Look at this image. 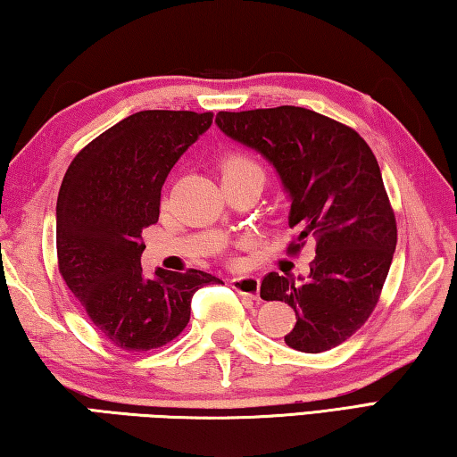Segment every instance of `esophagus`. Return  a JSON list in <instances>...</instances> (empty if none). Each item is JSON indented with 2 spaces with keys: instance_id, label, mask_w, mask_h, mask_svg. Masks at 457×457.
Returning a JSON list of instances; mask_svg holds the SVG:
<instances>
[{
  "instance_id": "esophagus-1",
  "label": "esophagus",
  "mask_w": 457,
  "mask_h": 457,
  "mask_svg": "<svg viewBox=\"0 0 457 457\" xmlns=\"http://www.w3.org/2000/svg\"><path fill=\"white\" fill-rule=\"evenodd\" d=\"M229 286L234 288L237 294H242V296H250V298H256L258 292H260V280L256 276H237V278H231Z\"/></svg>"
}]
</instances>
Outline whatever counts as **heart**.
<instances>
[{
    "label": "heart",
    "instance_id": "obj_1",
    "mask_svg": "<svg viewBox=\"0 0 457 457\" xmlns=\"http://www.w3.org/2000/svg\"><path fill=\"white\" fill-rule=\"evenodd\" d=\"M236 171H260L262 173V169L256 161H252L250 157H244V154H229V157L223 159V163H221V175L236 173Z\"/></svg>",
    "mask_w": 457,
    "mask_h": 457
}]
</instances>
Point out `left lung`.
I'll use <instances>...</instances> for the list:
<instances>
[{
	"mask_svg": "<svg viewBox=\"0 0 457 457\" xmlns=\"http://www.w3.org/2000/svg\"><path fill=\"white\" fill-rule=\"evenodd\" d=\"M215 122L276 167L292 199L296 237L288 252L298 253L306 237L316 242L306 280L270 272L260 296L296 312L284 337L290 349H335L373 314L397 245L395 212L373 151L354 129L300 106L221 111Z\"/></svg>",
	"mask_w": 457,
	"mask_h": 457,
	"instance_id": "left-lung-1",
	"label": "left lung"
}]
</instances>
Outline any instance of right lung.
<instances>
[{
    "mask_svg": "<svg viewBox=\"0 0 457 457\" xmlns=\"http://www.w3.org/2000/svg\"><path fill=\"white\" fill-rule=\"evenodd\" d=\"M213 112L141 111L98 135L72 159L56 204L58 270L90 322L122 351H151L187 327L191 298L220 284L201 270L141 268V231L159 221L161 187Z\"/></svg>",
    "mask_w": 457,
    "mask_h": 457,
    "instance_id": "right-lung-1",
    "label": "right lung"
}]
</instances>
